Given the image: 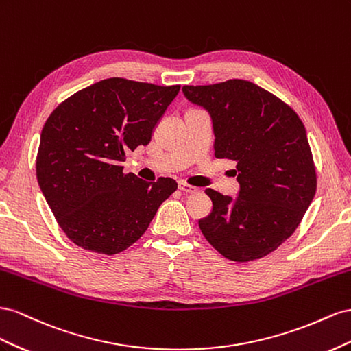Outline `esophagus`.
I'll list each match as a JSON object with an SVG mask.
<instances>
[{"label":"esophagus","mask_w":351,"mask_h":351,"mask_svg":"<svg viewBox=\"0 0 351 351\" xmlns=\"http://www.w3.org/2000/svg\"><path fill=\"white\" fill-rule=\"evenodd\" d=\"M178 188L181 189L182 193H186V194H194V193L198 191L197 186H193V185H189V184H186V182H179V184H178Z\"/></svg>","instance_id":"34e87169"}]
</instances>
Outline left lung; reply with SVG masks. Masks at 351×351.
Listing matches in <instances>:
<instances>
[{
  "instance_id": "left-lung-1",
  "label": "left lung",
  "mask_w": 351,
  "mask_h": 351,
  "mask_svg": "<svg viewBox=\"0 0 351 351\" xmlns=\"http://www.w3.org/2000/svg\"><path fill=\"white\" fill-rule=\"evenodd\" d=\"M213 123L215 157L237 162L238 197L212 188L210 215L198 220L207 241L234 262L256 260L293 235L316 193L306 128L294 110L243 79L182 88Z\"/></svg>"
}]
</instances>
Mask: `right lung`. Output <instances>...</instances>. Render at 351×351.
<instances>
[{
    "instance_id": "right-lung-1",
    "label": "right lung",
    "mask_w": 351,
    "mask_h": 351,
    "mask_svg": "<svg viewBox=\"0 0 351 351\" xmlns=\"http://www.w3.org/2000/svg\"><path fill=\"white\" fill-rule=\"evenodd\" d=\"M110 77L69 97L41 132L36 178L70 241L88 252L117 254L136 243L178 184L123 173L126 154L147 145L179 93Z\"/></svg>"
}]
</instances>
